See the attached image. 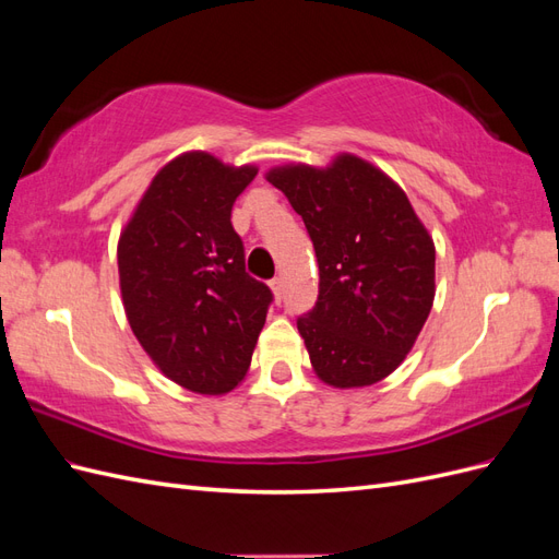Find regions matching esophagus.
<instances>
[{
  "label": "esophagus",
  "instance_id": "esophagus-1",
  "mask_svg": "<svg viewBox=\"0 0 559 559\" xmlns=\"http://www.w3.org/2000/svg\"><path fill=\"white\" fill-rule=\"evenodd\" d=\"M270 289H273V294H275V300H280V298H282V292H284V282H282V277L270 280Z\"/></svg>",
  "mask_w": 559,
  "mask_h": 559
}]
</instances>
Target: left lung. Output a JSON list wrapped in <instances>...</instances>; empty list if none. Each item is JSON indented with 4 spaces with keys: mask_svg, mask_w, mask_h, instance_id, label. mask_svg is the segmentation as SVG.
I'll return each instance as SVG.
<instances>
[{
    "mask_svg": "<svg viewBox=\"0 0 559 559\" xmlns=\"http://www.w3.org/2000/svg\"><path fill=\"white\" fill-rule=\"evenodd\" d=\"M265 179L302 216L319 263V298L298 317L321 382L357 389L403 364L431 312L436 247L408 195L368 160L280 165Z\"/></svg>",
    "mask_w": 559,
    "mask_h": 559,
    "instance_id": "1",
    "label": "left lung"
}]
</instances>
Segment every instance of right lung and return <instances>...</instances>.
Instances as JSON below:
<instances>
[{
  "mask_svg": "<svg viewBox=\"0 0 559 559\" xmlns=\"http://www.w3.org/2000/svg\"><path fill=\"white\" fill-rule=\"evenodd\" d=\"M253 165L186 151L151 179L118 238L128 324L165 378L222 396L251 364L273 294L245 273L230 210Z\"/></svg>",
  "mask_w": 559,
  "mask_h": 559,
  "instance_id": "obj_1",
  "label": "right lung"
}]
</instances>
